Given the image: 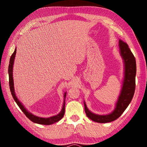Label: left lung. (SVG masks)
<instances>
[{
	"label": "left lung",
	"mask_w": 147,
	"mask_h": 147,
	"mask_svg": "<svg viewBox=\"0 0 147 147\" xmlns=\"http://www.w3.org/2000/svg\"><path fill=\"white\" fill-rule=\"evenodd\" d=\"M119 48L120 54L124 60V76L120 95L119 96L114 111L108 115H96L91 112L87 108L86 103L84 102V109L86 115L92 121L96 123H109L118 119L130 103L135 92L136 75V58L129 49L127 43L121 39L119 40Z\"/></svg>",
	"instance_id": "obj_1"
}]
</instances>
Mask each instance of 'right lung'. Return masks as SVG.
<instances>
[{
	"label": "right lung",
	"instance_id": "1",
	"mask_svg": "<svg viewBox=\"0 0 147 147\" xmlns=\"http://www.w3.org/2000/svg\"><path fill=\"white\" fill-rule=\"evenodd\" d=\"M16 49H15L14 53L12 54V55L10 58V60H9V64L8 67V74H9V89H10L11 95L13 96V99L16 101L17 105L20 108V109L23 111V112L24 113L27 117H28L30 120L34 122L35 123H38L40 124H44V125H50V124H54L56 123V122L59 121V120L63 118L65 113V99H64V103L63 107H62L61 111L60 113H59L58 115L55 116L51 117L49 118H42L33 115V114L29 112L28 111L26 110V109L24 108V106L22 104V103L19 100V99L17 98L16 96V93H15L14 90V86H13V65L14 63V59L15 57H16ZM66 96V93L64 94V98H65Z\"/></svg>",
	"mask_w": 147,
	"mask_h": 147
}]
</instances>
